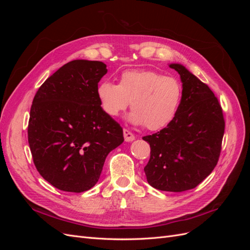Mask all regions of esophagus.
<instances>
[{
	"instance_id": "esophagus-1",
	"label": "esophagus",
	"mask_w": 250,
	"mask_h": 250,
	"mask_svg": "<svg viewBox=\"0 0 250 250\" xmlns=\"http://www.w3.org/2000/svg\"><path fill=\"white\" fill-rule=\"evenodd\" d=\"M123 134H124V139L126 142H131L135 139L134 134L132 132H130L128 129H124L123 130Z\"/></svg>"
}]
</instances>
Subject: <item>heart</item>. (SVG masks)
Segmentation results:
<instances>
[{"instance_id":"obj_1","label":"heart","mask_w":250,"mask_h":250,"mask_svg":"<svg viewBox=\"0 0 250 250\" xmlns=\"http://www.w3.org/2000/svg\"><path fill=\"white\" fill-rule=\"evenodd\" d=\"M181 85L177 79L151 70H132L121 74L119 84L102 81L97 96L106 115L117 117L130 102L129 119L148 130H160L175 118Z\"/></svg>"}]
</instances>
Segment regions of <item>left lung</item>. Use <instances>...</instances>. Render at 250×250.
<instances>
[{
    "instance_id": "obj_1",
    "label": "left lung",
    "mask_w": 250,
    "mask_h": 250,
    "mask_svg": "<svg viewBox=\"0 0 250 250\" xmlns=\"http://www.w3.org/2000/svg\"><path fill=\"white\" fill-rule=\"evenodd\" d=\"M183 81L175 118L162 130L143 137L150 145L144 168L150 186L161 191L192 190L214 170L221 153L225 128L218 98L184 65L173 63Z\"/></svg>"
}]
</instances>
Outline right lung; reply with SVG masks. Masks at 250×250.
I'll return each instance as SVG.
<instances>
[{
    "label": "right lung",
    "instance_id": "right-lung-1",
    "mask_svg": "<svg viewBox=\"0 0 250 250\" xmlns=\"http://www.w3.org/2000/svg\"><path fill=\"white\" fill-rule=\"evenodd\" d=\"M107 73L101 62L73 60L44 81L30 109L28 142L41 175L58 190L81 193L99 180L123 129L97 96Z\"/></svg>",
    "mask_w": 250,
    "mask_h": 250
}]
</instances>
